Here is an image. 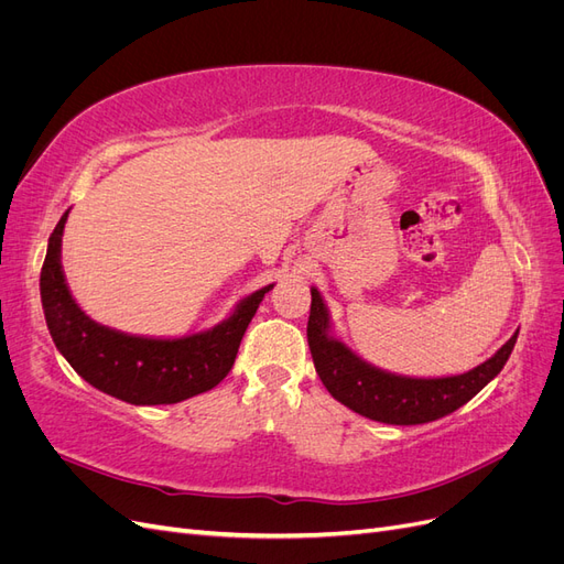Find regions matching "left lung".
<instances>
[{"label":"left lung","mask_w":564,"mask_h":564,"mask_svg":"<svg viewBox=\"0 0 564 564\" xmlns=\"http://www.w3.org/2000/svg\"><path fill=\"white\" fill-rule=\"evenodd\" d=\"M308 346L317 377L332 398L355 414L390 425H416L456 412L473 400L508 362L518 332L487 362L466 373L437 379H414L373 367L332 334L329 311L317 289H311Z\"/></svg>","instance_id":"left-lung-1"}]
</instances>
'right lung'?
Wrapping results in <instances>:
<instances>
[{"label":"right lung","instance_id":"obj_1","mask_svg":"<svg viewBox=\"0 0 564 564\" xmlns=\"http://www.w3.org/2000/svg\"><path fill=\"white\" fill-rule=\"evenodd\" d=\"M67 214L70 209L48 237L40 294L48 334L79 377L129 404H176L224 381L251 317L275 284L242 299L224 322L207 332L152 338L110 329L79 308L65 282L61 242Z\"/></svg>","mask_w":564,"mask_h":564}]
</instances>
